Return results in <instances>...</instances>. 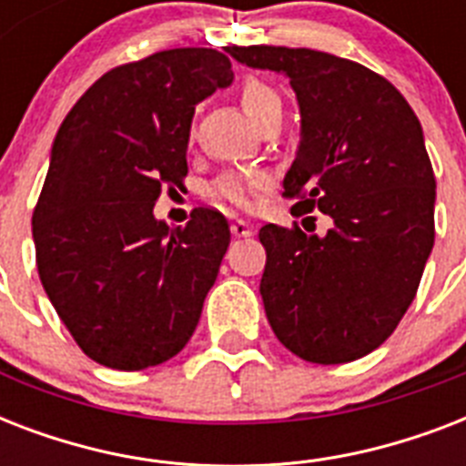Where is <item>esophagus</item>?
Wrapping results in <instances>:
<instances>
[{"label":"esophagus","mask_w":466,"mask_h":466,"mask_svg":"<svg viewBox=\"0 0 466 466\" xmlns=\"http://www.w3.org/2000/svg\"><path fill=\"white\" fill-rule=\"evenodd\" d=\"M232 234L234 237H251V234H254V227L248 225L247 219H234Z\"/></svg>","instance_id":"esophagus-1"}]
</instances>
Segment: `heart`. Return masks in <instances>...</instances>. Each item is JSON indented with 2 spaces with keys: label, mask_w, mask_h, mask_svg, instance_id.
Returning a JSON list of instances; mask_svg holds the SVG:
<instances>
[{
  "label": "heart",
  "mask_w": 466,
  "mask_h": 466,
  "mask_svg": "<svg viewBox=\"0 0 466 466\" xmlns=\"http://www.w3.org/2000/svg\"><path fill=\"white\" fill-rule=\"evenodd\" d=\"M239 101L244 106V111L248 113V118L258 123L268 113L280 111V94H278L270 84H266L263 79H256V76H248L244 79L239 89ZM268 186V178L261 174H248V171H227L219 178H215V183L210 186L212 196L222 198L227 203L239 205V208H254L258 203V196Z\"/></svg>",
  "instance_id": "b5f03b06"
}]
</instances>
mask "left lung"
Here are the masks:
<instances>
[{
  "instance_id": "8db88e82",
  "label": "left lung",
  "mask_w": 466,
  "mask_h": 466,
  "mask_svg": "<svg viewBox=\"0 0 466 466\" xmlns=\"http://www.w3.org/2000/svg\"><path fill=\"white\" fill-rule=\"evenodd\" d=\"M241 65L290 76L302 140L285 198L305 234L266 225L261 298L270 329L307 362L340 365L390 339L416 298L435 241V176L423 130L399 89L353 60L309 47H227ZM309 232H314L311 227Z\"/></svg>"
}]
</instances>
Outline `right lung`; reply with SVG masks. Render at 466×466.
Segmentation results:
<instances>
[{
    "label": "right lung",
    "mask_w": 466,
    "mask_h": 466,
    "mask_svg": "<svg viewBox=\"0 0 466 466\" xmlns=\"http://www.w3.org/2000/svg\"><path fill=\"white\" fill-rule=\"evenodd\" d=\"M212 47H174L113 67L84 91L53 142L33 210L40 283L76 346L98 365L145 370L193 336L229 247L222 212L186 227L155 218L188 174L196 106L229 86Z\"/></svg>",
    "instance_id": "1"
}]
</instances>
